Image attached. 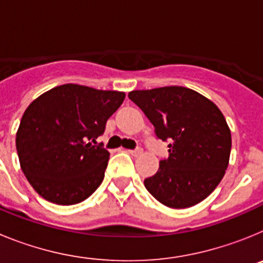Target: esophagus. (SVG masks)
<instances>
[{
  "label": "esophagus",
  "instance_id": "esophagus-1",
  "mask_svg": "<svg viewBox=\"0 0 263 263\" xmlns=\"http://www.w3.org/2000/svg\"><path fill=\"white\" fill-rule=\"evenodd\" d=\"M129 154H132L133 157H138V155L142 154V148H136V150H129Z\"/></svg>",
  "mask_w": 263,
  "mask_h": 263
}]
</instances>
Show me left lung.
Masks as SVG:
<instances>
[{
    "instance_id": "left-lung-1",
    "label": "left lung",
    "mask_w": 263,
    "mask_h": 263,
    "mask_svg": "<svg viewBox=\"0 0 263 263\" xmlns=\"http://www.w3.org/2000/svg\"><path fill=\"white\" fill-rule=\"evenodd\" d=\"M129 99L142 109L168 158L145 187L170 208H188L210 196L225 175L232 148L231 129L211 100L185 87L132 90Z\"/></svg>"
}]
</instances>
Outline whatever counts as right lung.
<instances>
[{
  "instance_id": "1",
  "label": "right lung",
  "mask_w": 263,
  "mask_h": 263,
  "mask_svg": "<svg viewBox=\"0 0 263 263\" xmlns=\"http://www.w3.org/2000/svg\"><path fill=\"white\" fill-rule=\"evenodd\" d=\"M124 99V92L63 84L27 106L15 146L23 174L43 199L72 205L99 188L110 154L96 139Z\"/></svg>"
}]
</instances>
